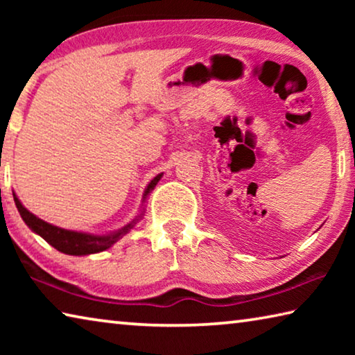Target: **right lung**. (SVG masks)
Wrapping results in <instances>:
<instances>
[{
  "label": "right lung",
  "instance_id": "obj_1",
  "mask_svg": "<svg viewBox=\"0 0 355 355\" xmlns=\"http://www.w3.org/2000/svg\"><path fill=\"white\" fill-rule=\"evenodd\" d=\"M159 178L161 175L155 177L152 182H150V184L147 186L146 196L155 188L156 183L159 182ZM14 200H15L17 208H19L23 220H25V224L31 228L33 232H35L37 235L44 238L48 244H51L53 248L58 249L59 252H64V254H69V255H89V254H97V252L106 250L107 248H111L119 238H122L125 233H128L130 228L135 224L133 220V224H128L120 232L112 233V235L92 236V235H87V233L64 230V228L48 224V222L35 218L33 213H29L28 209L21 205L20 200L17 199L15 194H14Z\"/></svg>",
  "mask_w": 355,
  "mask_h": 355
}]
</instances>
